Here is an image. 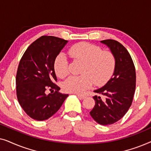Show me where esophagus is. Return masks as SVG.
<instances>
[{
    "instance_id": "1",
    "label": "esophagus",
    "mask_w": 151,
    "mask_h": 151,
    "mask_svg": "<svg viewBox=\"0 0 151 151\" xmlns=\"http://www.w3.org/2000/svg\"><path fill=\"white\" fill-rule=\"evenodd\" d=\"M76 96H77L78 98H79L80 99H81V100H83V99H84L86 98L85 96H83V95H80V94H76Z\"/></svg>"
}]
</instances>
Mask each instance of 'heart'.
I'll return each instance as SVG.
<instances>
[{
	"instance_id": "b5f03b06",
	"label": "heart",
	"mask_w": 151,
	"mask_h": 151,
	"mask_svg": "<svg viewBox=\"0 0 151 151\" xmlns=\"http://www.w3.org/2000/svg\"><path fill=\"white\" fill-rule=\"evenodd\" d=\"M69 55L84 63L81 76H72L64 82L63 88L69 93H81L91 87L93 82L101 86L106 83L112 76L115 67V59L112 53L102 51L97 45L82 42L70 48ZM54 71L60 78L69 74L67 58L60 53L53 63Z\"/></svg>"
}]
</instances>
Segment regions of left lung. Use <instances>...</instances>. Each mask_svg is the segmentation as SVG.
<instances>
[{
    "label": "left lung",
    "mask_w": 151,
    "mask_h": 151,
    "mask_svg": "<svg viewBox=\"0 0 151 151\" xmlns=\"http://www.w3.org/2000/svg\"><path fill=\"white\" fill-rule=\"evenodd\" d=\"M115 59L114 72L102 87L94 91L105 97H93L96 101L91 116L101 125L112 124L122 118L131 106L135 90L136 73L133 60L127 49L115 40H104Z\"/></svg>",
    "instance_id": "left-lung-1"
}]
</instances>
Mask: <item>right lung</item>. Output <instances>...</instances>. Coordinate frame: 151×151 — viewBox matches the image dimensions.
Returning a JSON list of instances; mask_svg holds the SVG:
<instances>
[{"label": "right lung", "mask_w": 151, "mask_h": 151, "mask_svg": "<svg viewBox=\"0 0 151 151\" xmlns=\"http://www.w3.org/2000/svg\"><path fill=\"white\" fill-rule=\"evenodd\" d=\"M67 40L54 36H42L32 43L22 55L16 74V94L22 109L32 119L43 121L54 115L68 94L58 92L60 88L53 67L55 58ZM50 88L53 94H47Z\"/></svg>", "instance_id": "obj_1"}]
</instances>
